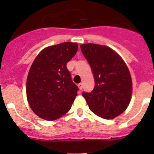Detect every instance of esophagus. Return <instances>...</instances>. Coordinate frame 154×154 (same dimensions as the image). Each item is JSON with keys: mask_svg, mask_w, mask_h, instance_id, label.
<instances>
[{"mask_svg": "<svg viewBox=\"0 0 154 154\" xmlns=\"http://www.w3.org/2000/svg\"><path fill=\"white\" fill-rule=\"evenodd\" d=\"M77 86H78L79 89H80V90L83 89V84H82V83H79V84L77 85Z\"/></svg>", "mask_w": 154, "mask_h": 154, "instance_id": "34e87169", "label": "esophagus"}]
</instances>
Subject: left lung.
<instances>
[{
	"label": "left lung",
	"instance_id": "1",
	"mask_svg": "<svg viewBox=\"0 0 154 154\" xmlns=\"http://www.w3.org/2000/svg\"><path fill=\"white\" fill-rule=\"evenodd\" d=\"M91 66L94 88L83 92L90 110L99 117L112 119L125 111L131 100L132 80L122 57L112 48L97 44L80 45Z\"/></svg>",
	"mask_w": 154,
	"mask_h": 154
}]
</instances>
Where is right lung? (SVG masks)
<instances>
[{"instance_id": "right-lung-1", "label": "right lung", "mask_w": 154, "mask_h": 154, "mask_svg": "<svg viewBox=\"0 0 154 154\" xmlns=\"http://www.w3.org/2000/svg\"><path fill=\"white\" fill-rule=\"evenodd\" d=\"M78 45L63 42L42 50L32 63L27 79V97L35 115L47 121L57 120L71 109L78 87L71 80L66 64Z\"/></svg>"}]
</instances>
